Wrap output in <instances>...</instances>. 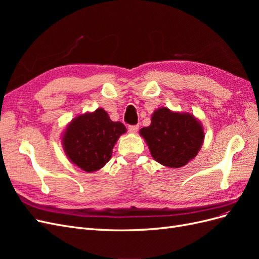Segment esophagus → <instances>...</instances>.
<instances>
[{"mask_svg": "<svg viewBox=\"0 0 259 259\" xmlns=\"http://www.w3.org/2000/svg\"><path fill=\"white\" fill-rule=\"evenodd\" d=\"M138 128H139L138 125H130V126H128V132L133 133V134H135V133H137Z\"/></svg>", "mask_w": 259, "mask_h": 259, "instance_id": "obj_1", "label": "esophagus"}]
</instances>
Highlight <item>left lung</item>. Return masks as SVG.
I'll return each instance as SVG.
<instances>
[{
	"label": "left lung",
	"mask_w": 259,
	"mask_h": 259,
	"mask_svg": "<svg viewBox=\"0 0 259 259\" xmlns=\"http://www.w3.org/2000/svg\"><path fill=\"white\" fill-rule=\"evenodd\" d=\"M152 158L162 165L179 168L197 156L204 142V128L192 113L154 110L151 124L139 131Z\"/></svg>",
	"instance_id": "obj_1"
}]
</instances>
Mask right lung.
Returning a JSON list of instances; mask_svg holds the SVG:
<instances>
[{
    "mask_svg": "<svg viewBox=\"0 0 259 259\" xmlns=\"http://www.w3.org/2000/svg\"><path fill=\"white\" fill-rule=\"evenodd\" d=\"M126 127L110 120L103 108L79 114L71 120L62 134L61 142L67 158L84 171L93 173L103 168L111 159L112 149Z\"/></svg>",
    "mask_w": 259,
    "mask_h": 259,
    "instance_id": "right-lung-1",
    "label": "right lung"
}]
</instances>
